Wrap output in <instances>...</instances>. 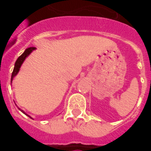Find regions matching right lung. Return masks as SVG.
I'll use <instances>...</instances> for the list:
<instances>
[{
	"label": "right lung",
	"instance_id": "add662e5",
	"mask_svg": "<svg viewBox=\"0 0 151 151\" xmlns=\"http://www.w3.org/2000/svg\"><path fill=\"white\" fill-rule=\"evenodd\" d=\"M35 49V47H28V48H27V49L25 50V52L22 54L21 56H19L18 58V60H16V62H15V65H14V71H13V73H12V76H11V82L12 80H13V78L14 77V76H16V74L18 73V71H19V69H20V67H21L22 64L23 63V61H24V60L26 59V57H27V56H29V54L33 51V50ZM20 109V108H19ZM22 112L24 114H26L24 112V111H22V110H21ZM27 115V114H26Z\"/></svg>",
	"mask_w": 151,
	"mask_h": 151
}]
</instances>
